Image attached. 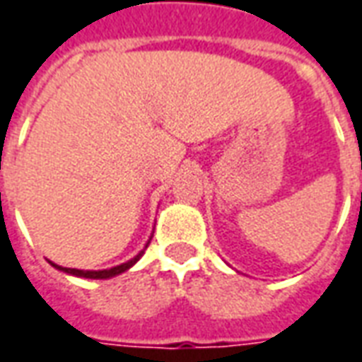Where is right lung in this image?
<instances>
[{"label":"right lung","mask_w":362,"mask_h":362,"mask_svg":"<svg viewBox=\"0 0 362 362\" xmlns=\"http://www.w3.org/2000/svg\"><path fill=\"white\" fill-rule=\"evenodd\" d=\"M148 243H151V239H148ZM146 243V245H148ZM145 245V249H146ZM145 249L139 252L137 257H133L131 260H127V262H123V264H117V267H113V269H103V270H78V269H66V267H58V264H54V262H50L52 267L57 270H62V272H66V274H72V276H78V278H92V280H105V278H113L117 276V274H121V272H125V270H129L135 262H137L141 257H143V252H145Z\"/></svg>","instance_id":"obj_1"}]
</instances>
